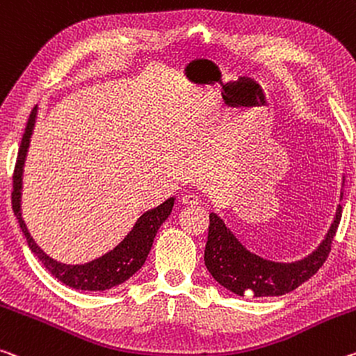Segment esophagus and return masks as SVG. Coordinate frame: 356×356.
Listing matches in <instances>:
<instances>
[{
    "label": "esophagus",
    "instance_id": "esophagus-1",
    "mask_svg": "<svg viewBox=\"0 0 356 356\" xmlns=\"http://www.w3.org/2000/svg\"><path fill=\"white\" fill-rule=\"evenodd\" d=\"M180 202H182L184 206H196L200 204V198L195 195H184L182 198H180Z\"/></svg>",
    "mask_w": 356,
    "mask_h": 356
}]
</instances>
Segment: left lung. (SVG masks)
<instances>
[{"instance_id":"8db88e82","label":"left lung","mask_w":356,"mask_h":356,"mask_svg":"<svg viewBox=\"0 0 356 356\" xmlns=\"http://www.w3.org/2000/svg\"><path fill=\"white\" fill-rule=\"evenodd\" d=\"M342 198V193H341ZM342 206L318 249L296 263H274L250 253L227 228L217 213L209 216L204 263L209 273L225 289L239 296H280L298 289L323 266L331 252Z\"/></svg>"}]
</instances>
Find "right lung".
<instances>
[{"label": "right lung", "mask_w": 356, "mask_h": 356, "mask_svg": "<svg viewBox=\"0 0 356 356\" xmlns=\"http://www.w3.org/2000/svg\"><path fill=\"white\" fill-rule=\"evenodd\" d=\"M36 112L38 107L35 106V109L30 114V118H28L24 138H22L13 176V209L17 220H19L22 233L25 234L28 247H30V250L35 253L39 258V261L46 266V269L54 277L63 282L65 285L71 286V289L103 291L109 290L115 285H120L143 268L145 258H147L152 249V244H154V238L158 228L161 227V223L165 222L172 211L174 198H169L158 207L144 212L138 218L136 225L129 231L127 238L114 250L107 252L106 255L93 259V261L86 264H65L50 258L44 253V250H41V247L36 244L35 239L31 238V234L28 233V228L24 218H22L20 211L22 174H24L25 156L28 152V145H30L33 127H35Z\"/></svg>", "instance_id": "obj_1"}]
</instances>
